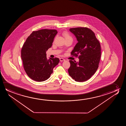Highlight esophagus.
Returning <instances> with one entry per match:
<instances>
[{
    "label": "esophagus",
    "mask_w": 126,
    "mask_h": 126,
    "mask_svg": "<svg viewBox=\"0 0 126 126\" xmlns=\"http://www.w3.org/2000/svg\"><path fill=\"white\" fill-rule=\"evenodd\" d=\"M60 61L61 62H63V61H65V59H63V58H60Z\"/></svg>",
    "instance_id": "1"
}]
</instances>
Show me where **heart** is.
<instances>
[{"label": "heart", "instance_id": "b5f03b06", "mask_svg": "<svg viewBox=\"0 0 126 126\" xmlns=\"http://www.w3.org/2000/svg\"><path fill=\"white\" fill-rule=\"evenodd\" d=\"M62 34L64 36L65 40H69V39L73 40L72 36H71L69 33H68L67 31H64L62 33Z\"/></svg>", "mask_w": 126, "mask_h": 126}]
</instances>
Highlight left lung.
Returning <instances> with one entry per match:
<instances>
[{
  "instance_id": "8db88e82",
  "label": "left lung",
  "mask_w": 126,
  "mask_h": 126,
  "mask_svg": "<svg viewBox=\"0 0 126 126\" xmlns=\"http://www.w3.org/2000/svg\"><path fill=\"white\" fill-rule=\"evenodd\" d=\"M70 31L78 41L71 55L78 56L79 61H69L71 64L68 70L69 75L77 82L86 81L98 68L101 55L100 43L94 33L88 28H72Z\"/></svg>"
}]
</instances>
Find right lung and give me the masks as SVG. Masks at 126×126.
I'll return each mask as SVG.
<instances>
[{
    "label": "right lung",
    "instance_id": "1",
    "mask_svg": "<svg viewBox=\"0 0 126 126\" xmlns=\"http://www.w3.org/2000/svg\"><path fill=\"white\" fill-rule=\"evenodd\" d=\"M58 32L56 30L42 29L33 31L28 37L21 50L24 71L33 80L44 81L50 78L59 59H47L46 51L51 47Z\"/></svg>",
    "mask_w": 126,
    "mask_h": 126
}]
</instances>
